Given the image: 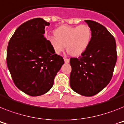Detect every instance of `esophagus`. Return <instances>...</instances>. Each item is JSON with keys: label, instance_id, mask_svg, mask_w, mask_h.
I'll list each match as a JSON object with an SVG mask.
<instances>
[{"label": "esophagus", "instance_id": "34e87169", "mask_svg": "<svg viewBox=\"0 0 124 124\" xmlns=\"http://www.w3.org/2000/svg\"><path fill=\"white\" fill-rule=\"evenodd\" d=\"M69 59H64V62H65V63H67V64H68V63H69Z\"/></svg>", "mask_w": 124, "mask_h": 124}]
</instances>
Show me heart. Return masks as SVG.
<instances>
[{
    "mask_svg": "<svg viewBox=\"0 0 124 124\" xmlns=\"http://www.w3.org/2000/svg\"><path fill=\"white\" fill-rule=\"evenodd\" d=\"M54 35L47 38L53 52L60 54L66 45L67 52L75 57L85 52L92 38L91 29L85 24L74 27L61 26L54 31Z\"/></svg>",
    "mask_w": 124,
    "mask_h": 124,
    "instance_id": "heart-1",
    "label": "heart"
}]
</instances>
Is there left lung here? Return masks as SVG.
Instances as JSON below:
<instances>
[{"label":"left lung","mask_w":124,"mask_h":124,"mask_svg":"<svg viewBox=\"0 0 124 124\" xmlns=\"http://www.w3.org/2000/svg\"><path fill=\"white\" fill-rule=\"evenodd\" d=\"M90 28V44L79 58H70V86L85 96H92L110 83L117 62L115 38L105 27L97 22L85 21Z\"/></svg>","instance_id":"8db88e82"}]
</instances>
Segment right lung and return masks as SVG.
<instances>
[{"mask_svg":"<svg viewBox=\"0 0 124 124\" xmlns=\"http://www.w3.org/2000/svg\"><path fill=\"white\" fill-rule=\"evenodd\" d=\"M49 25L42 18L28 21L16 29L8 43L7 65L12 80L19 89L31 96L49 91L64 64L44 37Z\"/></svg>","mask_w":124,"mask_h":124,"instance_id":"obj_1","label":"right lung"}]
</instances>
